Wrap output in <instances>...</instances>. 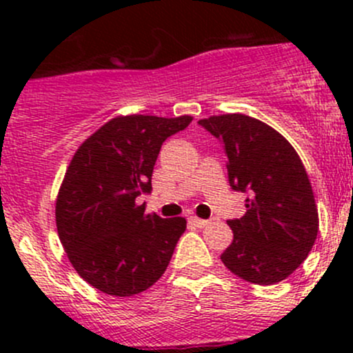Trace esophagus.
I'll list each match as a JSON object with an SVG mask.
<instances>
[{"mask_svg":"<svg viewBox=\"0 0 353 353\" xmlns=\"http://www.w3.org/2000/svg\"><path fill=\"white\" fill-rule=\"evenodd\" d=\"M188 222L191 223V225H194V227H198V229H201V227H205V225H208V220H203V219H198V216H190V219H188Z\"/></svg>","mask_w":353,"mask_h":353,"instance_id":"1","label":"esophagus"}]
</instances>
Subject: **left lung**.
Here are the masks:
<instances>
[{
	"label": "left lung",
	"mask_w": 353,
	"mask_h": 353,
	"mask_svg": "<svg viewBox=\"0 0 353 353\" xmlns=\"http://www.w3.org/2000/svg\"><path fill=\"white\" fill-rule=\"evenodd\" d=\"M198 123L222 141L230 186L249 194L244 216L227 222L234 239L220 259L251 283L282 282L307 258L319 230L301 157L279 131L245 114H220Z\"/></svg>",
	"instance_id": "8db88e82"
}]
</instances>
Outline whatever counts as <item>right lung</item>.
I'll list each match as a JSON object with an SVG mask.
<instances>
[{
	"mask_svg": "<svg viewBox=\"0 0 353 353\" xmlns=\"http://www.w3.org/2000/svg\"><path fill=\"white\" fill-rule=\"evenodd\" d=\"M191 116L130 114L102 124L78 147L56 196V227L78 275L97 290L130 297L152 287L186 230L138 205L150 193L160 147Z\"/></svg>",
	"mask_w": 353,
	"mask_h": 353,
	"instance_id": "1",
	"label": "right lung"
}]
</instances>
